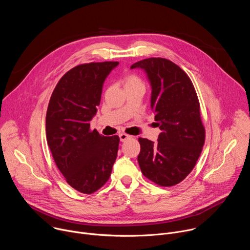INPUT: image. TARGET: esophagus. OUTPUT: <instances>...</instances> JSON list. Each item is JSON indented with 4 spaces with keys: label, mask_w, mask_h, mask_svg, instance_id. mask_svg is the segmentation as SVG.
I'll use <instances>...</instances> for the list:
<instances>
[{
    "label": "esophagus",
    "mask_w": 250,
    "mask_h": 250,
    "mask_svg": "<svg viewBox=\"0 0 250 250\" xmlns=\"http://www.w3.org/2000/svg\"><path fill=\"white\" fill-rule=\"evenodd\" d=\"M131 136L130 135H128V134H126V133H120V139H121V141H125V140H127L128 138H130Z\"/></svg>",
    "instance_id": "obj_1"
}]
</instances>
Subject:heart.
<instances>
[{
  "label": "heart",
  "instance_id": "obj_1",
  "mask_svg": "<svg viewBox=\"0 0 250 250\" xmlns=\"http://www.w3.org/2000/svg\"><path fill=\"white\" fill-rule=\"evenodd\" d=\"M124 86L125 88L132 87V86H142V82L138 76L135 74H127L124 78Z\"/></svg>",
  "mask_w": 250,
  "mask_h": 250
}]
</instances>
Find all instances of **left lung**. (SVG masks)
Masks as SVG:
<instances>
[{"mask_svg": "<svg viewBox=\"0 0 250 250\" xmlns=\"http://www.w3.org/2000/svg\"><path fill=\"white\" fill-rule=\"evenodd\" d=\"M134 68L146 73L150 106L161 129L156 142L138 138L140 170L159 186H174L193 170L205 144L197 93L188 75L168 59H144L130 66Z\"/></svg>", "mask_w": 250, "mask_h": 250, "instance_id": "1", "label": "left lung"}]
</instances>
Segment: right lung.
Listing matches in <instances>:
<instances>
[{
    "label": "right lung",
    "mask_w": 250,
    "mask_h": 250,
    "mask_svg": "<svg viewBox=\"0 0 250 250\" xmlns=\"http://www.w3.org/2000/svg\"><path fill=\"white\" fill-rule=\"evenodd\" d=\"M119 65L105 61L78 65L57 83L46 113V139L57 168L78 192L92 194L109 180L120 137L90 130L103 85Z\"/></svg>",
    "instance_id": "obj_1"
}]
</instances>
